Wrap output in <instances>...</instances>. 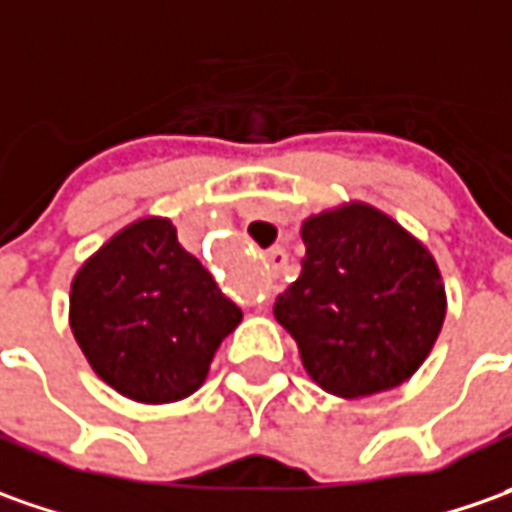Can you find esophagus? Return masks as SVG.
I'll return each mask as SVG.
<instances>
[{"label": "esophagus", "instance_id": "34e87169", "mask_svg": "<svg viewBox=\"0 0 512 512\" xmlns=\"http://www.w3.org/2000/svg\"><path fill=\"white\" fill-rule=\"evenodd\" d=\"M283 263H286V255H283L280 249H274V252L266 255V266H269V269H280Z\"/></svg>", "mask_w": 512, "mask_h": 512}]
</instances>
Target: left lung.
<instances>
[{"mask_svg":"<svg viewBox=\"0 0 512 512\" xmlns=\"http://www.w3.org/2000/svg\"><path fill=\"white\" fill-rule=\"evenodd\" d=\"M300 277L274 317L309 377L337 397L397 388L431 354L445 286L431 252L374 206L351 203L303 223Z\"/></svg>","mask_w":512,"mask_h":512,"instance_id":"left-lung-1","label":"left lung"}]
</instances>
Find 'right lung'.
Masks as SVG:
<instances>
[{
    "label": "right lung",
    "instance_id": "1",
    "mask_svg": "<svg viewBox=\"0 0 512 512\" xmlns=\"http://www.w3.org/2000/svg\"><path fill=\"white\" fill-rule=\"evenodd\" d=\"M240 317L164 218L118 232L81 266L70 291V326L93 371L150 405L198 391Z\"/></svg>",
    "mask_w": 512,
    "mask_h": 512
}]
</instances>
